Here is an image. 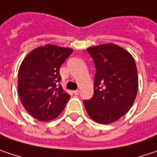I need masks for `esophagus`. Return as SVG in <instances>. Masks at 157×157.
Here are the masks:
<instances>
[{"instance_id": "esophagus-1", "label": "esophagus", "mask_w": 157, "mask_h": 157, "mask_svg": "<svg viewBox=\"0 0 157 157\" xmlns=\"http://www.w3.org/2000/svg\"><path fill=\"white\" fill-rule=\"evenodd\" d=\"M73 93H74L75 95H79V94H80V90H74V91H73Z\"/></svg>"}]
</instances>
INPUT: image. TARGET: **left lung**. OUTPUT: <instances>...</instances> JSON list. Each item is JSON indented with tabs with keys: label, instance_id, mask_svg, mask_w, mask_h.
<instances>
[{
	"label": "left lung",
	"instance_id": "1",
	"mask_svg": "<svg viewBox=\"0 0 157 157\" xmlns=\"http://www.w3.org/2000/svg\"><path fill=\"white\" fill-rule=\"evenodd\" d=\"M96 67L94 94L83 101L90 117L98 124L119 120L133 105L139 88L136 63L132 54L114 44L88 48Z\"/></svg>",
	"mask_w": 157,
	"mask_h": 157
}]
</instances>
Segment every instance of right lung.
I'll list each match as a JSON object with an SVG mask.
<instances>
[{
	"instance_id": "add662e5",
	"label": "right lung",
	"mask_w": 157,
	"mask_h": 157,
	"mask_svg": "<svg viewBox=\"0 0 157 157\" xmlns=\"http://www.w3.org/2000/svg\"><path fill=\"white\" fill-rule=\"evenodd\" d=\"M70 48L46 44L30 51L18 70L17 90L25 109L35 119L48 122L61 114L70 95L59 84L60 66Z\"/></svg>"
}]
</instances>
